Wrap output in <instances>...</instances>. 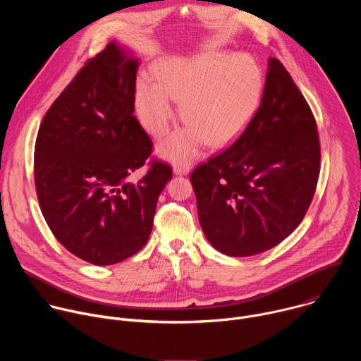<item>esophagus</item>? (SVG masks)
<instances>
[{
	"mask_svg": "<svg viewBox=\"0 0 361 361\" xmlns=\"http://www.w3.org/2000/svg\"><path fill=\"white\" fill-rule=\"evenodd\" d=\"M192 169V163L191 161H184V163H178L174 167V174L177 176H187L191 173Z\"/></svg>",
	"mask_w": 361,
	"mask_h": 361,
	"instance_id": "1",
	"label": "esophagus"
}]
</instances>
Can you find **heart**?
<instances>
[{"instance_id": "1", "label": "heart", "mask_w": 361, "mask_h": 361, "mask_svg": "<svg viewBox=\"0 0 361 361\" xmlns=\"http://www.w3.org/2000/svg\"><path fill=\"white\" fill-rule=\"evenodd\" d=\"M262 94L263 74L252 57L217 51L163 64L157 81L142 77L135 107L144 128L160 138L176 118L173 101L181 102L187 127L169 137L160 152L173 163H184L205 142L219 148L238 138L259 110Z\"/></svg>"}]
</instances>
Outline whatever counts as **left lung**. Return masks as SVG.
<instances>
[{
    "mask_svg": "<svg viewBox=\"0 0 361 361\" xmlns=\"http://www.w3.org/2000/svg\"><path fill=\"white\" fill-rule=\"evenodd\" d=\"M319 174L314 116L284 66L270 59L260 107L248 127L190 176L205 237L231 257L273 248L301 223Z\"/></svg>",
    "mask_w": 361,
    "mask_h": 361,
    "instance_id": "obj_1",
    "label": "left lung"
}]
</instances>
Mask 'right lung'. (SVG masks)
Returning <instances> with one entry per match:
<instances>
[{"mask_svg": "<svg viewBox=\"0 0 361 361\" xmlns=\"http://www.w3.org/2000/svg\"><path fill=\"white\" fill-rule=\"evenodd\" d=\"M140 61L111 41L78 71L39 126L34 180L56 238L94 266L120 263L148 241L171 167L151 161L152 142L134 117Z\"/></svg>", "mask_w": 361, "mask_h": 361, "instance_id": "1", "label": "right lung"}]
</instances>
